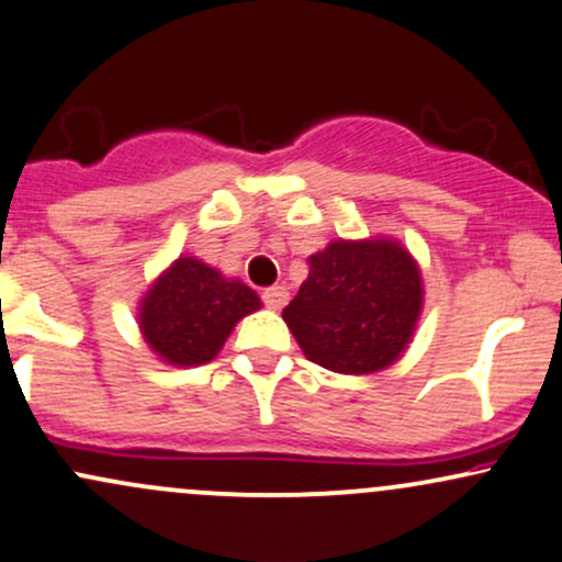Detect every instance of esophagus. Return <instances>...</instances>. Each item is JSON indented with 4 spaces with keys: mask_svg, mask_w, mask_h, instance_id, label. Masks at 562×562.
I'll list each match as a JSON object with an SVG mask.
<instances>
[{
    "mask_svg": "<svg viewBox=\"0 0 562 562\" xmlns=\"http://www.w3.org/2000/svg\"><path fill=\"white\" fill-rule=\"evenodd\" d=\"M288 288L285 285H272V288H267L261 293V299H263V303H267L269 308H274V312H280L282 306H285L288 303Z\"/></svg>",
    "mask_w": 562,
    "mask_h": 562,
    "instance_id": "esophagus-1",
    "label": "esophagus"
}]
</instances>
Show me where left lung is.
Here are the masks:
<instances>
[{
  "mask_svg": "<svg viewBox=\"0 0 562 562\" xmlns=\"http://www.w3.org/2000/svg\"><path fill=\"white\" fill-rule=\"evenodd\" d=\"M420 308V269L402 245L338 240L308 256L306 282L282 319L314 364L364 375L402 357Z\"/></svg>",
  "mask_w": 562,
  "mask_h": 562,
  "instance_id": "1",
  "label": "left lung"
}]
</instances>
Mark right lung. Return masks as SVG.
Masks as SVG:
<instances>
[{
	"instance_id": "1",
	"label": "right lung",
	"mask_w": 562,
	"mask_h": 562,
	"mask_svg": "<svg viewBox=\"0 0 562 562\" xmlns=\"http://www.w3.org/2000/svg\"><path fill=\"white\" fill-rule=\"evenodd\" d=\"M261 306L259 295L192 256L173 261L139 308V327L153 351L177 367L211 362L232 327Z\"/></svg>"
}]
</instances>
